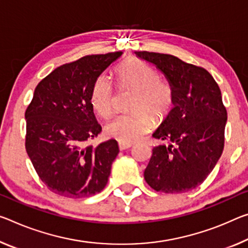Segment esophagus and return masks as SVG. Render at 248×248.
<instances>
[{"label":"esophagus","instance_id":"esophagus-1","mask_svg":"<svg viewBox=\"0 0 248 248\" xmlns=\"http://www.w3.org/2000/svg\"><path fill=\"white\" fill-rule=\"evenodd\" d=\"M132 143H127V142H119L118 143V147H119L120 150H125V149H129L132 147Z\"/></svg>","mask_w":248,"mask_h":248}]
</instances>
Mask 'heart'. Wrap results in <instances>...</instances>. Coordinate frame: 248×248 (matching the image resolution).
Listing matches in <instances>:
<instances>
[{
    "label": "heart",
    "mask_w": 248,
    "mask_h": 248,
    "mask_svg": "<svg viewBox=\"0 0 248 248\" xmlns=\"http://www.w3.org/2000/svg\"><path fill=\"white\" fill-rule=\"evenodd\" d=\"M118 88L136 90L130 113L116 117L106 130L120 142L132 143L151 130L153 119L162 121L173 109L175 92L171 82L159 77L147 62L133 58L115 69ZM113 86L106 76L97 77L90 92V104L98 116L108 118L113 111Z\"/></svg>",
    "instance_id": "obj_1"
}]
</instances>
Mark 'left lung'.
<instances>
[{
  "label": "left lung",
  "instance_id": "1",
  "mask_svg": "<svg viewBox=\"0 0 248 248\" xmlns=\"http://www.w3.org/2000/svg\"><path fill=\"white\" fill-rule=\"evenodd\" d=\"M155 64L173 86L174 108L153 133L144 180L162 193H183L207 178L224 149L227 111L217 82L206 69L169 54L135 52Z\"/></svg>",
  "mask_w": 248,
  "mask_h": 248
}]
</instances>
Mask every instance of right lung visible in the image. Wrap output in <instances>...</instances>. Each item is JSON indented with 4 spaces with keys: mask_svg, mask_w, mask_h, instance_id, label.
Here are the masks:
<instances>
[{
    "mask_svg": "<svg viewBox=\"0 0 248 248\" xmlns=\"http://www.w3.org/2000/svg\"><path fill=\"white\" fill-rule=\"evenodd\" d=\"M121 55H87L54 69L35 88L25 111V148L39 179L54 193L88 198L108 182L119 148L115 139L86 145L101 132L90 92L97 77Z\"/></svg>",
    "mask_w": 248,
    "mask_h": 248,
    "instance_id": "obj_1",
    "label": "right lung"
}]
</instances>
